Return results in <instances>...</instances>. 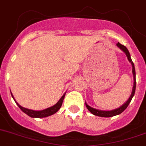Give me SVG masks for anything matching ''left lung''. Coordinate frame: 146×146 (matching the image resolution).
Here are the masks:
<instances>
[{
	"label": "left lung",
	"instance_id": "left-lung-1",
	"mask_svg": "<svg viewBox=\"0 0 146 146\" xmlns=\"http://www.w3.org/2000/svg\"><path fill=\"white\" fill-rule=\"evenodd\" d=\"M117 46L120 48V49L123 50L124 51L125 53L126 56H127V59L129 60V62L131 63L132 66H133V78H134V84H133V91H132L131 93V95L130 97L129 98V99L127 100V102L124 104V105H122L121 107H120L119 108L115 110H111V111H102V110H96V109H94V108H91V107L89 106L87 103H85L86 107L88 109V110L91 112L92 114L93 115H95L97 116H100V117H112V116H115L117 115H120L127 108V107L128 106V105L130 104V101H131L132 98L134 96V94H135V87H136V81H135V66H134V64H133V61H132L131 58H130V53H129L128 50L127 48L124 45H122L120 44V43H117Z\"/></svg>",
	"mask_w": 146,
	"mask_h": 146
}]
</instances>
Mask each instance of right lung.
I'll use <instances>...</instances> for the list:
<instances>
[{
	"label": "right lung",
	"mask_w": 146,
	"mask_h": 146,
	"mask_svg": "<svg viewBox=\"0 0 146 146\" xmlns=\"http://www.w3.org/2000/svg\"><path fill=\"white\" fill-rule=\"evenodd\" d=\"M11 95H12V98H13V100H15L14 98H13V95H12V93H11ZM64 97H65V94L62 97V98H61V99L59 100V102H58L56 105L51 107V108H47V109L44 110H40V111H35V110H29V109H27V108H23V107L21 106L19 104H18V102H16V101H15V102H16V103L17 104L18 106L19 107V108H20V109L24 113H26V115H28L30 116V117H38V118H40V117H48V116H50L51 115H53V114L56 113V112L60 109L61 107H62V102H63Z\"/></svg>",
	"instance_id": "right-lung-1"
}]
</instances>
